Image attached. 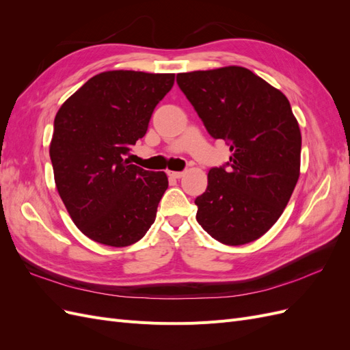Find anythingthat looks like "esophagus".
<instances>
[{
    "mask_svg": "<svg viewBox=\"0 0 350 350\" xmlns=\"http://www.w3.org/2000/svg\"><path fill=\"white\" fill-rule=\"evenodd\" d=\"M167 175L171 176V178L179 179V178H183V176H184V172H175V171H169V172H167Z\"/></svg>",
    "mask_w": 350,
    "mask_h": 350,
    "instance_id": "obj_1",
    "label": "esophagus"
}]
</instances>
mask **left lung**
Listing matches in <instances>:
<instances>
[{
  "label": "left lung",
  "mask_w": 350,
  "mask_h": 350,
  "mask_svg": "<svg viewBox=\"0 0 350 350\" xmlns=\"http://www.w3.org/2000/svg\"><path fill=\"white\" fill-rule=\"evenodd\" d=\"M179 89L213 139L230 146L228 167H211L196 198L197 221L225 245L261 238L298 183L301 130L284 94L248 68L179 72Z\"/></svg>",
  "instance_id": "obj_1"
}]
</instances>
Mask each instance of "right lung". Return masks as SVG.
<instances>
[{
	"mask_svg": "<svg viewBox=\"0 0 350 350\" xmlns=\"http://www.w3.org/2000/svg\"><path fill=\"white\" fill-rule=\"evenodd\" d=\"M175 74L105 71L88 80L55 115L49 156L58 194L84 235L109 247L140 241L167 188L125 156L144 137Z\"/></svg>",
	"mask_w": 350,
	"mask_h": 350,
	"instance_id": "1",
	"label": "right lung"
}]
</instances>
